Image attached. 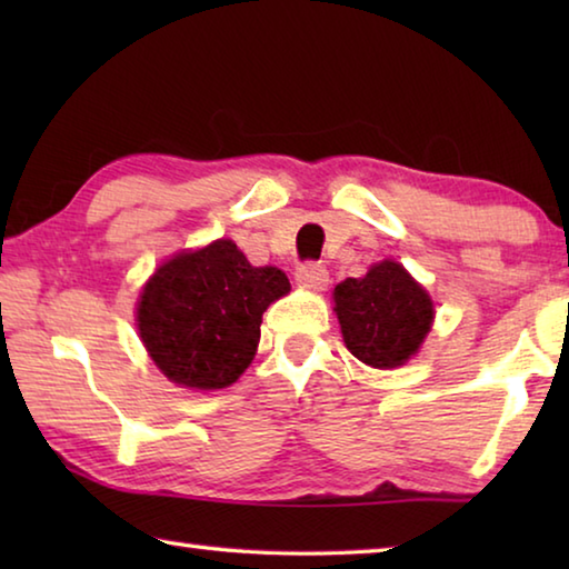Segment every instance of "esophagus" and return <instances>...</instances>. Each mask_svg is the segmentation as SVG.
Instances as JSON below:
<instances>
[{"label":"esophagus","instance_id":"34e87169","mask_svg":"<svg viewBox=\"0 0 569 569\" xmlns=\"http://www.w3.org/2000/svg\"><path fill=\"white\" fill-rule=\"evenodd\" d=\"M296 281L306 288H313V291H323L329 286V271H326L323 263L306 261L296 268Z\"/></svg>","mask_w":569,"mask_h":569}]
</instances>
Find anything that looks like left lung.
I'll return each mask as SVG.
<instances>
[{
	"label": "left lung",
	"mask_w": 569,
	"mask_h": 569,
	"mask_svg": "<svg viewBox=\"0 0 569 569\" xmlns=\"http://www.w3.org/2000/svg\"><path fill=\"white\" fill-rule=\"evenodd\" d=\"M333 301L346 349L377 369L411 359L435 319L427 291L393 261L377 263L363 278H346L333 288Z\"/></svg>",
	"instance_id": "obj_1"
}]
</instances>
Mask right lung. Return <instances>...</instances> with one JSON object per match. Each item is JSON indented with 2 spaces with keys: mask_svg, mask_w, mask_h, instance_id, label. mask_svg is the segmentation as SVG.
Instances as JSON below:
<instances>
[{
  "mask_svg": "<svg viewBox=\"0 0 569 569\" xmlns=\"http://www.w3.org/2000/svg\"><path fill=\"white\" fill-rule=\"evenodd\" d=\"M291 291L283 271L256 268L233 240L162 263L138 301L140 339L170 381L230 387L253 361L263 311Z\"/></svg>",
  "mask_w": 569,
  "mask_h": 569,
  "instance_id": "right-lung-1",
  "label": "right lung"
}]
</instances>
